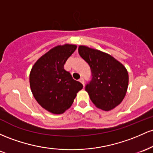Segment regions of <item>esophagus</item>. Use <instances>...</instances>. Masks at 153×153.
I'll return each instance as SVG.
<instances>
[{
	"label": "esophagus",
	"mask_w": 153,
	"mask_h": 153,
	"mask_svg": "<svg viewBox=\"0 0 153 153\" xmlns=\"http://www.w3.org/2000/svg\"><path fill=\"white\" fill-rule=\"evenodd\" d=\"M79 81L80 82H81V83L82 84V85H85V80H84V79L83 78H82H82H80L79 79Z\"/></svg>",
	"instance_id": "esophagus-1"
}]
</instances>
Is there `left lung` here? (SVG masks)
Wrapping results in <instances>:
<instances>
[{
    "label": "left lung",
    "instance_id": "obj_1",
    "mask_svg": "<svg viewBox=\"0 0 153 153\" xmlns=\"http://www.w3.org/2000/svg\"><path fill=\"white\" fill-rule=\"evenodd\" d=\"M80 56L89 64L92 78L85 85L96 107L110 111L118 105L127 90L128 75L126 68L114 57L98 50L80 45Z\"/></svg>",
    "mask_w": 153,
    "mask_h": 153
}]
</instances>
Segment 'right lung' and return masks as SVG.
<instances>
[{"instance_id":"right-lung-1","label":"right lung","mask_w":153,"mask_h":153,"mask_svg":"<svg viewBox=\"0 0 153 153\" xmlns=\"http://www.w3.org/2000/svg\"><path fill=\"white\" fill-rule=\"evenodd\" d=\"M76 49V45L68 44L55 47L39 58L31 70L32 94L37 102L52 114H63L69 108L83 87L64 69L65 63Z\"/></svg>"}]
</instances>
